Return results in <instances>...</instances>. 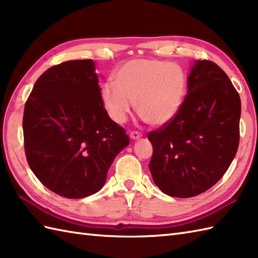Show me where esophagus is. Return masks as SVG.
Returning a JSON list of instances; mask_svg holds the SVG:
<instances>
[{
  "label": "esophagus",
  "mask_w": 258,
  "mask_h": 258,
  "mask_svg": "<svg viewBox=\"0 0 258 258\" xmlns=\"http://www.w3.org/2000/svg\"><path fill=\"white\" fill-rule=\"evenodd\" d=\"M130 138L132 140H139L142 138V134L140 132H136V131H133V132L130 134Z\"/></svg>",
  "instance_id": "1"
}]
</instances>
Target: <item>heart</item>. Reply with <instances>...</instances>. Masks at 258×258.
Listing matches in <instances>:
<instances>
[{
    "instance_id": "1",
    "label": "heart",
    "mask_w": 258,
    "mask_h": 258,
    "mask_svg": "<svg viewBox=\"0 0 258 258\" xmlns=\"http://www.w3.org/2000/svg\"><path fill=\"white\" fill-rule=\"evenodd\" d=\"M186 76L179 67L158 59L135 58L115 74V84L102 86L101 96L109 116L125 123L133 109L150 125H163L174 118L182 106Z\"/></svg>"
}]
</instances>
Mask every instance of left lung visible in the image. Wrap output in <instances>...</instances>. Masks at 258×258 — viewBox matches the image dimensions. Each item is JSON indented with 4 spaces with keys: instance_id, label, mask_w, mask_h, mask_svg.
<instances>
[{
    "instance_id": "obj_1",
    "label": "left lung",
    "mask_w": 258,
    "mask_h": 258,
    "mask_svg": "<svg viewBox=\"0 0 258 258\" xmlns=\"http://www.w3.org/2000/svg\"><path fill=\"white\" fill-rule=\"evenodd\" d=\"M239 118L240 98L226 73L211 61H196L178 113L147 135L155 185L180 199L215 185L236 155Z\"/></svg>"
}]
</instances>
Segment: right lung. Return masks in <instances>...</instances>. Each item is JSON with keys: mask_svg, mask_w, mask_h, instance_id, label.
Instances as JSON below:
<instances>
[{"mask_svg": "<svg viewBox=\"0 0 258 258\" xmlns=\"http://www.w3.org/2000/svg\"><path fill=\"white\" fill-rule=\"evenodd\" d=\"M23 134L32 172L67 199L100 190L114 158L130 144L104 108L93 59L61 63L37 79L25 103Z\"/></svg>", "mask_w": 258, "mask_h": 258, "instance_id": "add662e5", "label": "right lung"}]
</instances>
